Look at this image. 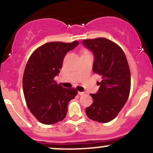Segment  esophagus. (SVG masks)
<instances>
[{
    "mask_svg": "<svg viewBox=\"0 0 153 153\" xmlns=\"http://www.w3.org/2000/svg\"><path fill=\"white\" fill-rule=\"evenodd\" d=\"M78 95H80V96H82V95L84 94V93L83 92H80V91H78Z\"/></svg>",
    "mask_w": 153,
    "mask_h": 153,
    "instance_id": "34e87169",
    "label": "esophagus"
}]
</instances>
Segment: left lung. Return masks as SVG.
<instances>
[{
	"label": "left lung",
	"instance_id": "left-lung-1",
	"mask_svg": "<svg viewBox=\"0 0 153 153\" xmlns=\"http://www.w3.org/2000/svg\"><path fill=\"white\" fill-rule=\"evenodd\" d=\"M82 45L94 57L93 71L102 76L98 92L91 94L94 102L85 108L89 119L106 123L117 117L129 98L131 74L125 54L117 44L106 38L85 39Z\"/></svg>",
	"mask_w": 153,
	"mask_h": 153
}]
</instances>
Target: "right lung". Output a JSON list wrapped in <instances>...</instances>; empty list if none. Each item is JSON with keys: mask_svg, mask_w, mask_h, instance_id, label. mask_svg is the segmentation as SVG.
<instances>
[{"mask_svg": "<svg viewBox=\"0 0 153 153\" xmlns=\"http://www.w3.org/2000/svg\"><path fill=\"white\" fill-rule=\"evenodd\" d=\"M79 42L46 43L29 57L23 76V91L28 108L39 122L53 124L65 118L68 105L75 97V88H65L54 80L63 59Z\"/></svg>", "mask_w": 153, "mask_h": 153, "instance_id": "obj_1", "label": "right lung"}]
</instances>
